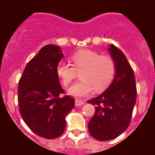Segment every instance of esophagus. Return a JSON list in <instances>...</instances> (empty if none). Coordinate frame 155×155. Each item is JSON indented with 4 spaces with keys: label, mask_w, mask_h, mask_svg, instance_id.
Wrapping results in <instances>:
<instances>
[{
    "label": "esophagus",
    "mask_w": 155,
    "mask_h": 155,
    "mask_svg": "<svg viewBox=\"0 0 155 155\" xmlns=\"http://www.w3.org/2000/svg\"><path fill=\"white\" fill-rule=\"evenodd\" d=\"M84 104V101L82 100H80V99H76L75 100V105L76 106H81Z\"/></svg>",
    "instance_id": "esophagus-1"
}]
</instances>
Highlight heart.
<instances>
[{
    "label": "heart",
    "mask_w": 155,
    "mask_h": 155,
    "mask_svg": "<svg viewBox=\"0 0 155 155\" xmlns=\"http://www.w3.org/2000/svg\"><path fill=\"white\" fill-rule=\"evenodd\" d=\"M73 65L64 61L58 62L56 72L67 87L72 83L81 71V80L68 89L74 97H85L92 91L105 90L112 83L116 75V63L107 54H101L93 50H81L71 58Z\"/></svg>",
    "instance_id": "1"
}]
</instances>
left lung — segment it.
Returning <instances> with one entry per match:
<instances>
[{
	"label": "left lung",
	"instance_id": "obj_1",
	"mask_svg": "<svg viewBox=\"0 0 155 155\" xmlns=\"http://www.w3.org/2000/svg\"><path fill=\"white\" fill-rule=\"evenodd\" d=\"M108 50L116 63L114 79L101 94L87 101L95 106L88 123L89 132L101 141L115 138L127 128L137 98L134 71L125 55L114 45Z\"/></svg>",
	"mask_w": 155,
	"mask_h": 155
}]
</instances>
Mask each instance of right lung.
<instances>
[{"mask_svg":"<svg viewBox=\"0 0 155 155\" xmlns=\"http://www.w3.org/2000/svg\"><path fill=\"white\" fill-rule=\"evenodd\" d=\"M63 58L60 47L48 45L25 67L18 83V107L25 124L37 135L47 139L60 137L66 127L65 117L74 99L64 94L56 68Z\"/></svg>","mask_w":155,"mask_h":155,"instance_id":"right-lung-1","label":"right lung"}]
</instances>
